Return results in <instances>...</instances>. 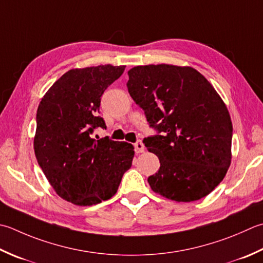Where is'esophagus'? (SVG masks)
Segmentation results:
<instances>
[{
	"instance_id": "1",
	"label": "esophagus",
	"mask_w": 263,
	"mask_h": 263,
	"mask_svg": "<svg viewBox=\"0 0 263 263\" xmlns=\"http://www.w3.org/2000/svg\"><path fill=\"white\" fill-rule=\"evenodd\" d=\"M135 151L137 154H140L145 152V146H143V143L141 141H137L135 143Z\"/></svg>"
}]
</instances>
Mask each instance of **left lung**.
Returning <instances> with one entry per match:
<instances>
[{"label":"left lung","instance_id":"obj_1","mask_svg":"<svg viewBox=\"0 0 263 263\" xmlns=\"http://www.w3.org/2000/svg\"><path fill=\"white\" fill-rule=\"evenodd\" d=\"M128 93L159 135L143 140L158 157L153 192L176 202L198 200L222 181L231 163L233 123L223 100L188 66L133 67Z\"/></svg>","mask_w":263,"mask_h":263}]
</instances>
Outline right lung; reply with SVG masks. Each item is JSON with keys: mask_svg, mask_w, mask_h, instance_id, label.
<instances>
[{"mask_svg": "<svg viewBox=\"0 0 263 263\" xmlns=\"http://www.w3.org/2000/svg\"><path fill=\"white\" fill-rule=\"evenodd\" d=\"M124 69L112 65L70 69L40 102L35 156L51 187L67 202L90 206L111 198L132 165L131 143L91 136L96 127L106 128L98 116L101 96Z\"/></svg>", "mask_w": 263, "mask_h": 263, "instance_id": "obj_1", "label": "right lung"}]
</instances>
